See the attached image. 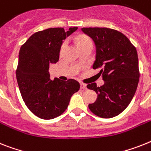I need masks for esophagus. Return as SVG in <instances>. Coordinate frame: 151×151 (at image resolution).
<instances>
[{
  "instance_id": "1",
  "label": "esophagus",
  "mask_w": 151,
  "mask_h": 151,
  "mask_svg": "<svg viewBox=\"0 0 151 151\" xmlns=\"http://www.w3.org/2000/svg\"><path fill=\"white\" fill-rule=\"evenodd\" d=\"M80 87H81V89H87L86 84H85V83H80Z\"/></svg>"
}]
</instances>
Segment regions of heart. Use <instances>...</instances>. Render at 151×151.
<instances>
[{
  "label": "heart",
  "mask_w": 151,
  "mask_h": 151,
  "mask_svg": "<svg viewBox=\"0 0 151 151\" xmlns=\"http://www.w3.org/2000/svg\"><path fill=\"white\" fill-rule=\"evenodd\" d=\"M66 41H65V42H62V46H61V51H62L65 48V45H66ZM93 45V42H92V40L89 38V37H87L86 35H79L78 38V47H81V46L83 45Z\"/></svg>",
  "instance_id": "b5f03b06"
}]
</instances>
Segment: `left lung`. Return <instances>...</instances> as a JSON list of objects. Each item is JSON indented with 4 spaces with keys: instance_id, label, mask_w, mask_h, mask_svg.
Returning a JSON list of instances; mask_svg holds the SVG:
<instances>
[{
    "instance_id": "obj_1",
    "label": "left lung",
    "mask_w": 151,
    "mask_h": 151,
    "mask_svg": "<svg viewBox=\"0 0 151 151\" xmlns=\"http://www.w3.org/2000/svg\"><path fill=\"white\" fill-rule=\"evenodd\" d=\"M82 31L95 43L96 54L93 68H100L98 75L105 82L101 86L95 83L87 85L98 95L89 108L99 117H114L128 106L137 88V52L127 37L116 30L83 28Z\"/></svg>"
}]
</instances>
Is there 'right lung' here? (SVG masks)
Here are the masks:
<instances>
[{"label":"right lung","mask_w":151,"mask_h":151,"mask_svg":"<svg viewBox=\"0 0 151 151\" xmlns=\"http://www.w3.org/2000/svg\"><path fill=\"white\" fill-rule=\"evenodd\" d=\"M77 27L53 28L33 34L20 48L16 70L22 99L28 109L41 119H51L64 113L71 97L79 90L76 80H51L50 64L59 60L63 40Z\"/></svg>","instance_id":"add662e5"}]
</instances>
